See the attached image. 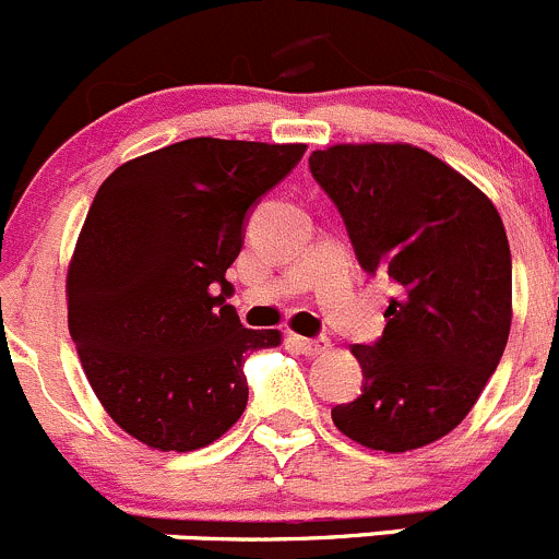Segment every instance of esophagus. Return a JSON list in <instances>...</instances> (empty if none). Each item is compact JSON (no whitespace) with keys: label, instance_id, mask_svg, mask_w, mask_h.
<instances>
[{"label":"esophagus","instance_id":"esophagus-1","mask_svg":"<svg viewBox=\"0 0 559 559\" xmlns=\"http://www.w3.org/2000/svg\"><path fill=\"white\" fill-rule=\"evenodd\" d=\"M292 343H295L297 348H300L306 357H319V354L330 352V341H324V337H300V335H292Z\"/></svg>","mask_w":559,"mask_h":559}]
</instances>
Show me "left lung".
<instances>
[{"instance_id": "obj_1", "label": "left lung", "mask_w": 559, "mask_h": 559, "mask_svg": "<svg viewBox=\"0 0 559 559\" xmlns=\"http://www.w3.org/2000/svg\"><path fill=\"white\" fill-rule=\"evenodd\" d=\"M311 173L359 264L400 292L381 341L352 346L365 389L332 421L376 452L436 443L471 414L509 341L511 251L498 207L411 143L330 145L313 151Z\"/></svg>"}]
</instances>
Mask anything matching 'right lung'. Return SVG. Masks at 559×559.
Segmentation results:
<instances>
[{
	"mask_svg": "<svg viewBox=\"0 0 559 559\" xmlns=\"http://www.w3.org/2000/svg\"><path fill=\"white\" fill-rule=\"evenodd\" d=\"M306 154L302 143L191 138L129 159L99 186L67 270V321L112 421L159 452H194L243 416L248 330L224 278L246 213Z\"/></svg>",
	"mask_w": 559,
	"mask_h": 559,
	"instance_id": "add662e5",
	"label": "right lung"
}]
</instances>
